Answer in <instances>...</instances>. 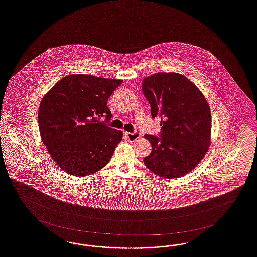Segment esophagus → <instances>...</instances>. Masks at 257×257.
<instances>
[{
  "instance_id": "34e87169",
  "label": "esophagus",
  "mask_w": 257,
  "mask_h": 257,
  "mask_svg": "<svg viewBox=\"0 0 257 257\" xmlns=\"http://www.w3.org/2000/svg\"><path fill=\"white\" fill-rule=\"evenodd\" d=\"M124 135L127 138V140L130 141V142H135L137 139L140 138V133H138V132H133V133L124 132Z\"/></svg>"
}]
</instances>
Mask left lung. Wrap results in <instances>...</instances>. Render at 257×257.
<instances>
[{"label": "left lung", "instance_id": "8db88e82", "mask_svg": "<svg viewBox=\"0 0 257 257\" xmlns=\"http://www.w3.org/2000/svg\"><path fill=\"white\" fill-rule=\"evenodd\" d=\"M152 117H161L160 137L144 135L152 152L144 159L155 174L173 179L191 171L210 144L211 114L205 96L185 75L157 72L142 84Z\"/></svg>", "mask_w": 257, "mask_h": 257}]
</instances>
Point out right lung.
<instances>
[{
    "mask_svg": "<svg viewBox=\"0 0 257 257\" xmlns=\"http://www.w3.org/2000/svg\"><path fill=\"white\" fill-rule=\"evenodd\" d=\"M121 83L71 74L43 97L38 112L42 142L67 173L79 177L93 174L110 162L122 132L100 120H111L107 101Z\"/></svg>",
    "mask_w": 257,
    "mask_h": 257,
    "instance_id": "obj_1",
    "label": "right lung"
}]
</instances>
